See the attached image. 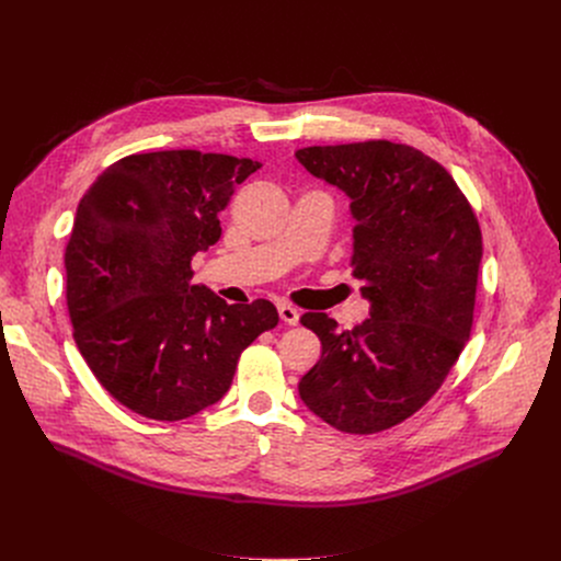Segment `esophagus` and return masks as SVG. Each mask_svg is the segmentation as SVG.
Returning <instances> with one entry per match:
<instances>
[{
    "mask_svg": "<svg viewBox=\"0 0 561 561\" xmlns=\"http://www.w3.org/2000/svg\"><path fill=\"white\" fill-rule=\"evenodd\" d=\"M277 310H279V317H282V322H286L288 327H295V324H299V310L295 308V306H290V304H279L277 306Z\"/></svg>",
    "mask_w": 561,
    "mask_h": 561,
    "instance_id": "1",
    "label": "esophagus"
}]
</instances>
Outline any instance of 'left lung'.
I'll return each mask as SVG.
<instances>
[{
    "mask_svg": "<svg viewBox=\"0 0 561 561\" xmlns=\"http://www.w3.org/2000/svg\"><path fill=\"white\" fill-rule=\"evenodd\" d=\"M295 157L351 197L353 277L370 301L353 331L301 314L322 357L299 397L342 433H381L428 402L470 337L482 230L450 173L413 146L370 139Z\"/></svg>",
    "mask_w": 561,
    "mask_h": 561,
    "instance_id": "obj_1",
    "label": "left lung"
}]
</instances>
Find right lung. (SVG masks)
<instances>
[{
  "instance_id": "obj_1",
  "label": "right lung",
  "mask_w": 561,
  "mask_h": 561,
  "mask_svg": "<svg viewBox=\"0 0 561 561\" xmlns=\"http://www.w3.org/2000/svg\"><path fill=\"white\" fill-rule=\"evenodd\" d=\"M257 169L221 152H139L79 202L64 255L72 337L133 413L180 422L219 402L242 351L277 327L268 299L226 304L191 282L234 186Z\"/></svg>"
}]
</instances>
